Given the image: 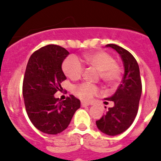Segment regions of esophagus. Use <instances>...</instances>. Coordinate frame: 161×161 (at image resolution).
I'll return each instance as SVG.
<instances>
[{
  "mask_svg": "<svg viewBox=\"0 0 161 161\" xmlns=\"http://www.w3.org/2000/svg\"><path fill=\"white\" fill-rule=\"evenodd\" d=\"M90 103H86V102H81V106L82 107H87V106H89Z\"/></svg>",
  "mask_w": 161,
  "mask_h": 161,
  "instance_id": "obj_1",
  "label": "esophagus"
}]
</instances>
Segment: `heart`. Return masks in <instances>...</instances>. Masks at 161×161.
<instances>
[{"instance_id": "heart-1", "label": "heart", "mask_w": 161, "mask_h": 161, "mask_svg": "<svg viewBox=\"0 0 161 161\" xmlns=\"http://www.w3.org/2000/svg\"><path fill=\"white\" fill-rule=\"evenodd\" d=\"M84 62L98 71V77L106 83L115 85L121 78V67L115 58L107 52L98 51L88 53L84 57ZM63 70L66 77L76 80L82 77L84 67L75 57H68L63 63ZM99 88L93 84L84 82L75 86L74 92L79 98L85 101L92 99L99 93Z\"/></svg>"}]
</instances>
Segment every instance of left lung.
I'll list each match as a JSON object with an SVG mask.
<instances>
[{"label": "left lung", "instance_id": "left-lung-1", "mask_svg": "<svg viewBox=\"0 0 161 161\" xmlns=\"http://www.w3.org/2000/svg\"><path fill=\"white\" fill-rule=\"evenodd\" d=\"M106 46L111 47L119 53L124 62V75L114 95L106 98L113 101L114 106L107 110L100 119L97 120L96 125L102 132L116 136L125 131L136 116L142 93V82L139 65L132 54L117 45L108 44Z\"/></svg>", "mask_w": 161, "mask_h": 161}]
</instances>
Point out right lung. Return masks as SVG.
Returning a JSON list of instances; mask_svg holds the SVG:
<instances>
[{"label": "right lung", "mask_w": 161, "mask_h": 161, "mask_svg": "<svg viewBox=\"0 0 161 161\" xmlns=\"http://www.w3.org/2000/svg\"><path fill=\"white\" fill-rule=\"evenodd\" d=\"M69 52L57 45H47L30 56L23 79L25 107L31 123L39 131L56 135L69 126L80 101L74 95L62 101L54 94L66 78L62 64Z\"/></svg>", "instance_id": "right-lung-1"}]
</instances>
